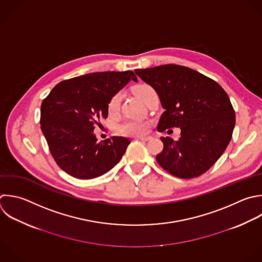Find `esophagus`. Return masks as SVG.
<instances>
[{"label": "esophagus", "mask_w": 262, "mask_h": 262, "mask_svg": "<svg viewBox=\"0 0 262 262\" xmlns=\"http://www.w3.org/2000/svg\"><path fill=\"white\" fill-rule=\"evenodd\" d=\"M135 138L138 140H143V141H148L151 139V137H149V136H137Z\"/></svg>", "instance_id": "obj_1"}]
</instances>
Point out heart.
<instances>
[{"label":"heart","instance_id":"b5f03b06","mask_svg":"<svg viewBox=\"0 0 262 262\" xmlns=\"http://www.w3.org/2000/svg\"><path fill=\"white\" fill-rule=\"evenodd\" d=\"M133 91H134V94L144 103H146L148 98L156 92L155 89L148 84H139L134 87ZM121 98H122L121 92H117L111 97L107 103L108 114L113 115L118 112L120 107ZM148 128H149V124L143 121H125L118 126V130L122 134L128 135V136L143 135L148 131Z\"/></svg>","mask_w":262,"mask_h":262}]
</instances>
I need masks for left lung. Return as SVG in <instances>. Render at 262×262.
Wrapping results in <instances>:
<instances>
[{"label":"left lung","mask_w":262,"mask_h":262,"mask_svg":"<svg viewBox=\"0 0 262 262\" xmlns=\"http://www.w3.org/2000/svg\"><path fill=\"white\" fill-rule=\"evenodd\" d=\"M135 74L157 91L165 110L158 131L181 129L177 140L161 137L164 148L156 157L159 165L178 178L204 174L232 136L235 114L226 92L214 80L182 66L165 64Z\"/></svg>","instance_id":"obj_1"}]
</instances>
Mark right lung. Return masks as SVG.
Returning <instances> with one entry per match:
<instances>
[{"label": "right lung", "mask_w": 262, "mask_h": 262, "mask_svg": "<svg viewBox=\"0 0 262 262\" xmlns=\"http://www.w3.org/2000/svg\"><path fill=\"white\" fill-rule=\"evenodd\" d=\"M132 71L93 73L58 83L41 105V129L56 164L79 179L98 177L115 167L130 140L113 136L98 142L93 133L107 118V103L129 81Z\"/></svg>", "instance_id": "1"}]
</instances>
